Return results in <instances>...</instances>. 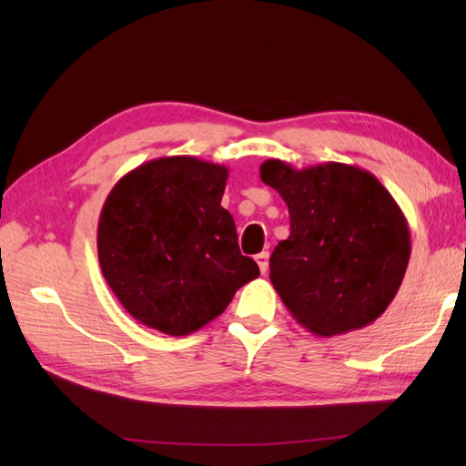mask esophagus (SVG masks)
I'll list each match as a JSON object with an SVG mask.
<instances>
[{
  "label": "esophagus",
  "instance_id": "34e87169",
  "mask_svg": "<svg viewBox=\"0 0 466 466\" xmlns=\"http://www.w3.org/2000/svg\"><path fill=\"white\" fill-rule=\"evenodd\" d=\"M256 262H258V268H260L262 274L268 272V252L256 254Z\"/></svg>",
  "mask_w": 466,
  "mask_h": 466
}]
</instances>
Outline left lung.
<instances>
[{
    "label": "left lung",
    "instance_id": "obj_1",
    "mask_svg": "<svg viewBox=\"0 0 466 466\" xmlns=\"http://www.w3.org/2000/svg\"><path fill=\"white\" fill-rule=\"evenodd\" d=\"M289 206L290 236L270 256V280L296 322L316 336L374 322L397 296L410 258V230L379 177L326 162L260 166Z\"/></svg>",
    "mask_w": 466,
    "mask_h": 466
}]
</instances>
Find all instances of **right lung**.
Returning a JSON list of instances; mask_svg holds the SVG:
<instances>
[{
    "instance_id": "obj_1",
    "label": "right lung",
    "mask_w": 466,
    "mask_h": 466,
    "mask_svg": "<svg viewBox=\"0 0 466 466\" xmlns=\"http://www.w3.org/2000/svg\"><path fill=\"white\" fill-rule=\"evenodd\" d=\"M228 167L194 156L144 162L117 180L97 222V258L137 322L170 336L200 330L260 270L222 208Z\"/></svg>"
}]
</instances>
